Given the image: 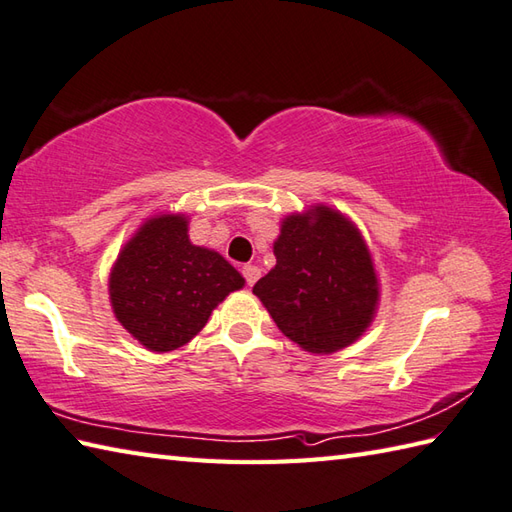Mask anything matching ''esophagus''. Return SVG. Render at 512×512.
Listing matches in <instances>:
<instances>
[{
	"label": "esophagus",
	"instance_id": "34e87169",
	"mask_svg": "<svg viewBox=\"0 0 512 512\" xmlns=\"http://www.w3.org/2000/svg\"><path fill=\"white\" fill-rule=\"evenodd\" d=\"M242 275H244V279H246V284L253 286L255 281L259 279V275H262V270H259L257 266H253V264H246V266L242 268Z\"/></svg>",
	"mask_w": 512,
	"mask_h": 512
}]
</instances>
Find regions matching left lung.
I'll list each match as a JSON object with an SVG mask.
<instances>
[{
  "instance_id": "obj_1",
  "label": "left lung",
  "mask_w": 512,
  "mask_h": 512,
  "mask_svg": "<svg viewBox=\"0 0 512 512\" xmlns=\"http://www.w3.org/2000/svg\"><path fill=\"white\" fill-rule=\"evenodd\" d=\"M277 266L255 284L277 328L312 354L354 343L372 323L378 281L372 257L339 211L290 215L275 242Z\"/></svg>"
}]
</instances>
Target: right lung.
Returning <instances> with one entry per match:
<instances>
[{
    "mask_svg": "<svg viewBox=\"0 0 512 512\" xmlns=\"http://www.w3.org/2000/svg\"><path fill=\"white\" fill-rule=\"evenodd\" d=\"M244 277L209 248L193 246L187 217L158 215L129 239L110 275L116 319L151 352L189 343Z\"/></svg>",
    "mask_w": 512,
    "mask_h": 512,
    "instance_id": "right-lung-1",
    "label": "right lung"
}]
</instances>
